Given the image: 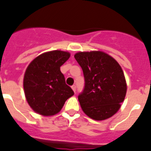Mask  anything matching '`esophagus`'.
<instances>
[{
    "mask_svg": "<svg viewBox=\"0 0 151 151\" xmlns=\"http://www.w3.org/2000/svg\"><path fill=\"white\" fill-rule=\"evenodd\" d=\"M72 89H73V91H74L75 93H76V85H73V86H72Z\"/></svg>",
    "mask_w": 151,
    "mask_h": 151,
    "instance_id": "1",
    "label": "esophagus"
}]
</instances>
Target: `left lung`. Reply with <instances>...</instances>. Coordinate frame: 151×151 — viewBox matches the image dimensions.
Segmentation results:
<instances>
[{
	"mask_svg": "<svg viewBox=\"0 0 151 151\" xmlns=\"http://www.w3.org/2000/svg\"><path fill=\"white\" fill-rule=\"evenodd\" d=\"M75 59L85 78L78 101L84 113L94 120H104L119 110L127 85L122 68L115 59L102 51L78 52Z\"/></svg>",
	"mask_w": 151,
	"mask_h": 151,
	"instance_id": "left-lung-1",
	"label": "left lung"
}]
</instances>
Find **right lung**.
<instances>
[{
	"label": "right lung",
	"instance_id": "obj_1",
	"mask_svg": "<svg viewBox=\"0 0 151 151\" xmlns=\"http://www.w3.org/2000/svg\"><path fill=\"white\" fill-rule=\"evenodd\" d=\"M69 57V52L62 50L46 52L28 66L24 75V91L29 106L38 114L55 115L74 94L60 71Z\"/></svg>",
	"mask_w": 151,
	"mask_h": 151
}]
</instances>
